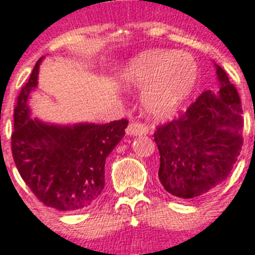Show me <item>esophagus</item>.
Returning a JSON list of instances; mask_svg holds the SVG:
<instances>
[{
    "label": "esophagus",
    "instance_id": "1",
    "mask_svg": "<svg viewBox=\"0 0 255 255\" xmlns=\"http://www.w3.org/2000/svg\"><path fill=\"white\" fill-rule=\"evenodd\" d=\"M149 132V128L141 123H131L126 129L128 136H145Z\"/></svg>",
    "mask_w": 255,
    "mask_h": 255
}]
</instances>
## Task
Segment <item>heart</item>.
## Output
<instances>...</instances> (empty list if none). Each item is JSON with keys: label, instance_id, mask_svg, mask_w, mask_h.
<instances>
[{"label": "heart", "instance_id": "heart-1", "mask_svg": "<svg viewBox=\"0 0 255 255\" xmlns=\"http://www.w3.org/2000/svg\"><path fill=\"white\" fill-rule=\"evenodd\" d=\"M200 72L192 55L154 49L128 62L122 84L141 89V105L150 118L168 119L175 115L196 89Z\"/></svg>", "mask_w": 255, "mask_h": 255}]
</instances>
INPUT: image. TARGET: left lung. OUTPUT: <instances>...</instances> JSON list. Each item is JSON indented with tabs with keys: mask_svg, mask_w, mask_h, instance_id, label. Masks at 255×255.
Returning <instances> with one entry per match:
<instances>
[{
	"mask_svg": "<svg viewBox=\"0 0 255 255\" xmlns=\"http://www.w3.org/2000/svg\"><path fill=\"white\" fill-rule=\"evenodd\" d=\"M214 66L218 91H205L185 114L154 132L160 184L183 200L198 198L223 183L243 146L240 97L223 68Z\"/></svg>",
	"mask_w": 255,
	"mask_h": 255,
	"instance_id": "left-lung-1",
	"label": "left lung"
}]
</instances>
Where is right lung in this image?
<instances>
[{
    "label": "right lung",
    "mask_w": 255,
    "mask_h": 255,
    "mask_svg": "<svg viewBox=\"0 0 255 255\" xmlns=\"http://www.w3.org/2000/svg\"><path fill=\"white\" fill-rule=\"evenodd\" d=\"M42 59L15 106L12 158L24 183L45 206L70 213L83 210L102 193L105 162L124 137L128 121L55 124L32 118L28 98L37 87Z\"/></svg>",
    "instance_id": "1"
}]
</instances>
